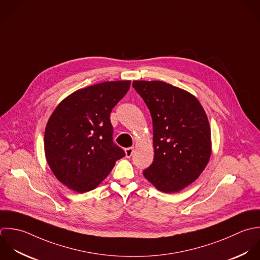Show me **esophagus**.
I'll return each instance as SVG.
<instances>
[{"label": "esophagus", "mask_w": 260, "mask_h": 260, "mask_svg": "<svg viewBox=\"0 0 260 260\" xmlns=\"http://www.w3.org/2000/svg\"><path fill=\"white\" fill-rule=\"evenodd\" d=\"M124 152H125V156L127 157V158H131L132 157V155H133V153H134V148H126L125 150H124Z\"/></svg>", "instance_id": "1"}]
</instances>
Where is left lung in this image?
Instances as JSON below:
<instances>
[{
	"instance_id": "left-lung-1",
	"label": "left lung",
	"mask_w": 260,
	"mask_h": 260,
	"mask_svg": "<svg viewBox=\"0 0 260 260\" xmlns=\"http://www.w3.org/2000/svg\"><path fill=\"white\" fill-rule=\"evenodd\" d=\"M153 120L154 161L144 176L159 190L171 193L192 183L211 157V128L199 100L161 81H134Z\"/></svg>"
}]
</instances>
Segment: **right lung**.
I'll list each match as a JSON object with an SVG mask.
<instances>
[{
    "instance_id": "add662e5",
    "label": "right lung",
    "mask_w": 260,
    "mask_h": 260,
    "mask_svg": "<svg viewBox=\"0 0 260 260\" xmlns=\"http://www.w3.org/2000/svg\"><path fill=\"white\" fill-rule=\"evenodd\" d=\"M129 86V81H115L80 89L49 117L45 157L54 176L69 188L80 193L94 189L125 156L113 143L110 112Z\"/></svg>"
}]
</instances>
